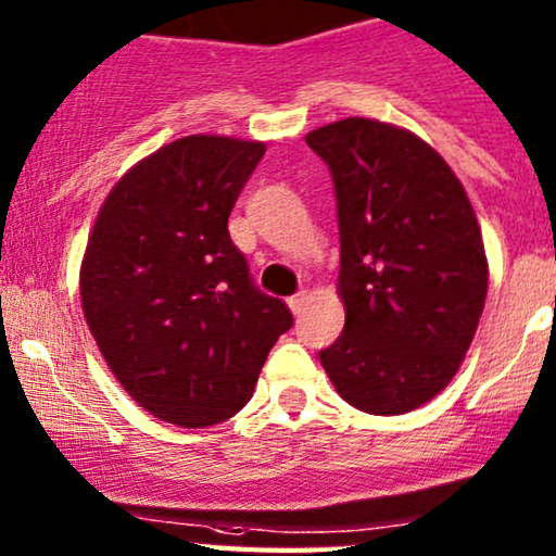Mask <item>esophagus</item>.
Masks as SVG:
<instances>
[{
	"label": "esophagus",
	"instance_id": "obj_1",
	"mask_svg": "<svg viewBox=\"0 0 556 556\" xmlns=\"http://www.w3.org/2000/svg\"><path fill=\"white\" fill-rule=\"evenodd\" d=\"M304 306H306V293L304 291H299V293H293V296H289V309L293 312V315H302Z\"/></svg>",
	"mask_w": 556,
	"mask_h": 556
}]
</instances>
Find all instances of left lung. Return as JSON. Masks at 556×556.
<instances>
[{
    "mask_svg": "<svg viewBox=\"0 0 556 556\" xmlns=\"http://www.w3.org/2000/svg\"><path fill=\"white\" fill-rule=\"evenodd\" d=\"M306 146L330 168L341 233L345 325L319 362L354 408L406 414L473 341L489 283L479 220L442 155L406 129L351 116Z\"/></svg>",
    "mask_w": 556,
    "mask_h": 556,
    "instance_id": "8db88e82",
    "label": "left lung"
}]
</instances>
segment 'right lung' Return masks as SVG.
Returning a JSON list of instances; mask_svg holds the SVG:
<instances>
[{
    "label": "right lung",
    "instance_id": "obj_1",
    "mask_svg": "<svg viewBox=\"0 0 556 556\" xmlns=\"http://www.w3.org/2000/svg\"><path fill=\"white\" fill-rule=\"evenodd\" d=\"M263 142L192 135L116 181L80 267L88 328L122 388L187 429L231 419L293 325L254 283L228 215Z\"/></svg>",
    "mask_w": 556,
    "mask_h": 556
}]
</instances>
